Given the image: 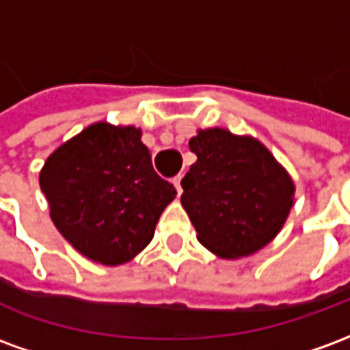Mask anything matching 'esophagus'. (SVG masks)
I'll list each match as a JSON object with an SVG mask.
<instances>
[{"mask_svg": "<svg viewBox=\"0 0 350 350\" xmlns=\"http://www.w3.org/2000/svg\"><path fill=\"white\" fill-rule=\"evenodd\" d=\"M172 183H174L176 191H178V195H182V174H178L172 178Z\"/></svg>", "mask_w": 350, "mask_h": 350, "instance_id": "34e87169", "label": "esophagus"}]
</instances>
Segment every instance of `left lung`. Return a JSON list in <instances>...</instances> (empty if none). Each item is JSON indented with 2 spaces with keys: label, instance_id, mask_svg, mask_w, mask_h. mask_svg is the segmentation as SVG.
I'll use <instances>...</instances> for the list:
<instances>
[{
  "label": "left lung",
  "instance_id": "8db88e82",
  "mask_svg": "<svg viewBox=\"0 0 350 350\" xmlns=\"http://www.w3.org/2000/svg\"><path fill=\"white\" fill-rule=\"evenodd\" d=\"M197 163L182 180V206L198 242L223 258L270 243L294 204V183L268 148L230 131L200 129L189 140Z\"/></svg>",
  "mask_w": 350,
  "mask_h": 350
}]
</instances>
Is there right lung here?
Here are the masks:
<instances>
[{"mask_svg": "<svg viewBox=\"0 0 350 350\" xmlns=\"http://www.w3.org/2000/svg\"><path fill=\"white\" fill-rule=\"evenodd\" d=\"M140 137L133 125L93 123L59 146L39 176L56 228L95 262L118 266L137 257L176 197Z\"/></svg>", "mask_w": 350, "mask_h": 350, "instance_id": "obj_1", "label": "right lung"}]
</instances>
